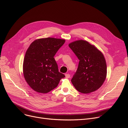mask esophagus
I'll list each match as a JSON object with an SVG mask.
<instances>
[{
    "mask_svg": "<svg viewBox=\"0 0 128 128\" xmlns=\"http://www.w3.org/2000/svg\"><path fill=\"white\" fill-rule=\"evenodd\" d=\"M65 77H66V78H70V75L69 74H65Z\"/></svg>",
    "mask_w": 128,
    "mask_h": 128,
    "instance_id": "esophagus-1",
    "label": "esophagus"
}]
</instances>
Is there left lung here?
Returning a JSON list of instances; mask_svg holds the SVG:
<instances>
[{
	"label": "left lung",
	"mask_w": 128,
	"mask_h": 128,
	"mask_svg": "<svg viewBox=\"0 0 128 128\" xmlns=\"http://www.w3.org/2000/svg\"><path fill=\"white\" fill-rule=\"evenodd\" d=\"M79 60L78 68L71 82L82 93H90L98 89L107 75V66L103 53L96 47L83 40L68 44Z\"/></svg>",
	"instance_id": "8db88e82"
}]
</instances>
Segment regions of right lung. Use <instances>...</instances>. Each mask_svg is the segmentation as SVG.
<instances>
[{"label": "right lung", "mask_w": 128, "mask_h": 128, "mask_svg": "<svg viewBox=\"0 0 128 128\" xmlns=\"http://www.w3.org/2000/svg\"><path fill=\"white\" fill-rule=\"evenodd\" d=\"M65 42L64 39L49 37L36 39L30 44L24 58L23 71L26 82L34 91L48 93L65 77L58 72L54 58Z\"/></svg>", "instance_id": "1"}]
</instances>
